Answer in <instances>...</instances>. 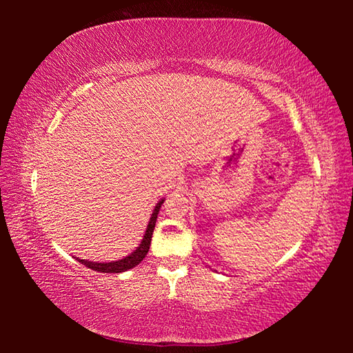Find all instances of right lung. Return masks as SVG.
I'll list each match as a JSON object with an SVG mask.
<instances>
[{"label":"right lung","mask_w":353,"mask_h":353,"mask_svg":"<svg viewBox=\"0 0 353 353\" xmlns=\"http://www.w3.org/2000/svg\"><path fill=\"white\" fill-rule=\"evenodd\" d=\"M163 200L165 199H161L159 203L154 206L153 214H152V216H150V221L147 224L144 238H142L141 244L137 247V250H133L129 256H124L123 259L112 261V262H92V261L80 259V258H77V261L81 262L83 265H86L88 268H92V270H95V272H100V273H123V272H127V270L137 267L139 262L145 258V254L148 253L150 243H152V235L154 230V224L157 220V214H159V209L163 203Z\"/></svg>","instance_id":"right-lung-1"}]
</instances>
